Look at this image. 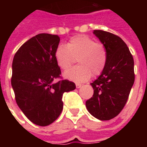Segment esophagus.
<instances>
[{
    "instance_id": "esophagus-1",
    "label": "esophagus",
    "mask_w": 147,
    "mask_h": 147,
    "mask_svg": "<svg viewBox=\"0 0 147 147\" xmlns=\"http://www.w3.org/2000/svg\"><path fill=\"white\" fill-rule=\"evenodd\" d=\"M76 88H80L82 87V85L81 84H79V83H77V84H76Z\"/></svg>"
}]
</instances>
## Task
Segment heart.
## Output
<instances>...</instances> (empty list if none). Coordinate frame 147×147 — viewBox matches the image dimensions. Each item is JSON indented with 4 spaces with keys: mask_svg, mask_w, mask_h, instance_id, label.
I'll use <instances>...</instances> for the list:
<instances>
[{
    "mask_svg": "<svg viewBox=\"0 0 147 147\" xmlns=\"http://www.w3.org/2000/svg\"><path fill=\"white\" fill-rule=\"evenodd\" d=\"M55 59L62 70L69 68L77 59L79 65L72 67L64 74L67 80L82 82L89 80L92 74H101L107 63V55L104 45L96 42L87 35L73 37L65 45H60L56 49Z\"/></svg>",
    "mask_w": 147,
    "mask_h": 147,
    "instance_id": "obj_1",
    "label": "heart"
}]
</instances>
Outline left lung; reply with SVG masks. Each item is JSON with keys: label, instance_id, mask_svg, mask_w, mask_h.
Wrapping results in <instances>:
<instances>
[{"label": "left lung", "instance_id": "obj_1", "mask_svg": "<svg viewBox=\"0 0 147 147\" xmlns=\"http://www.w3.org/2000/svg\"><path fill=\"white\" fill-rule=\"evenodd\" d=\"M94 34L107 51L106 66L97 80L90 84L93 96L86 101L88 112L102 121L117 116L127 102L134 84V60L121 37L102 30Z\"/></svg>", "mask_w": 147, "mask_h": 147}]
</instances>
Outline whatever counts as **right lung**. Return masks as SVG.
Segmentation results:
<instances>
[{"instance_id": "right-lung-1", "label": "right lung", "mask_w": 147, "mask_h": 147, "mask_svg": "<svg viewBox=\"0 0 147 147\" xmlns=\"http://www.w3.org/2000/svg\"><path fill=\"white\" fill-rule=\"evenodd\" d=\"M58 35L37 34L20 46L12 62L11 86L15 100L24 115L38 126H48L63 108L62 95L74 90L73 82L62 80L55 59Z\"/></svg>"}]
</instances>
